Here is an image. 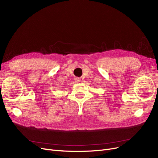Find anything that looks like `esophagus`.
Listing matches in <instances>:
<instances>
[{"mask_svg":"<svg viewBox=\"0 0 158 158\" xmlns=\"http://www.w3.org/2000/svg\"><path fill=\"white\" fill-rule=\"evenodd\" d=\"M75 81H76V82H79L80 81V79L78 78H75Z\"/></svg>","mask_w":158,"mask_h":158,"instance_id":"obj_1","label":"esophagus"}]
</instances>
